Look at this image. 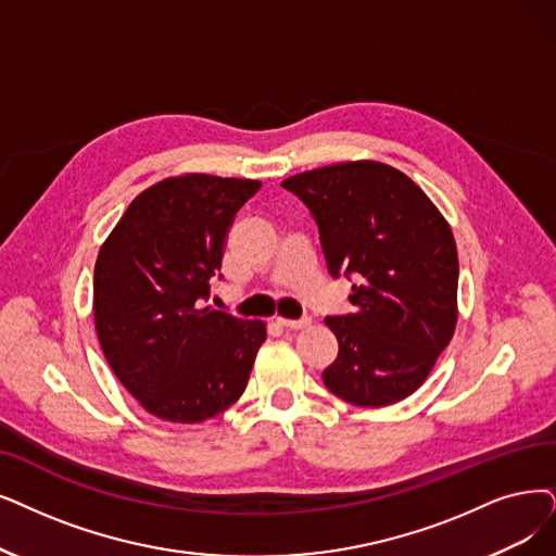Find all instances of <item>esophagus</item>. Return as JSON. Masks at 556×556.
<instances>
[{"instance_id": "esophagus-1", "label": "esophagus", "mask_w": 556, "mask_h": 556, "mask_svg": "<svg viewBox=\"0 0 556 556\" xmlns=\"http://www.w3.org/2000/svg\"><path fill=\"white\" fill-rule=\"evenodd\" d=\"M278 324L280 326H285V328H305V326H309V319L307 317H303V319H285V317H278Z\"/></svg>"}]
</instances>
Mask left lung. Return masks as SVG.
Instances as JSON below:
<instances>
[{"mask_svg": "<svg viewBox=\"0 0 556 556\" xmlns=\"http://www.w3.org/2000/svg\"><path fill=\"white\" fill-rule=\"evenodd\" d=\"M313 212L332 278L353 276V313L326 317L338 361L324 386L381 408L427 381L458 321V253L447 218L410 177L361 160L282 180Z\"/></svg>", "mask_w": 556, "mask_h": 556, "instance_id": "left-lung-1", "label": "left lung"}]
</instances>
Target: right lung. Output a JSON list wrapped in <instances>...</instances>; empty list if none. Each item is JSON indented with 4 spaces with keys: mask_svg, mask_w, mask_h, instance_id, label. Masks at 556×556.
I'll list each match as a JSON object with an SVG mask.
<instances>
[{
    "mask_svg": "<svg viewBox=\"0 0 556 556\" xmlns=\"http://www.w3.org/2000/svg\"><path fill=\"white\" fill-rule=\"evenodd\" d=\"M260 180L185 173L148 187L104 239L93 274L109 367L154 417L198 425L247 390L266 324L203 305L228 230Z\"/></svg>",
    "mask_w": 556,
    "mask_h": 556,
    "instance_id": "right-lung-1",
    "label": "right lung"
}]
</instances>
